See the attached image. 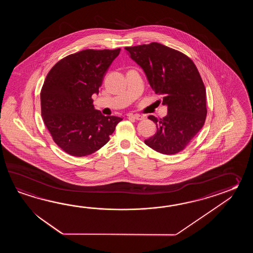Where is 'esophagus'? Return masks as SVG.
<instances>
[{"label":"esophagus","mask_w":253,"mask_h":253,"mask_svg":"<svg viewBox=\"0 0 253 253\" xmlns=\"http://www.w3.org/2000/svg\"><path fill=\"white\" fill-rule=\"evenodd\" d=\"M127 118L128 119H135V120H143V119H145V118L143 116H141V115H133V114H128Z\"/></svg>","instance_id":"34e87169"}]
</instances>
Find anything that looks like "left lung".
I'll use <instances>...</instances> for the list:
<instances>
[{"label":"left lung","instance_id":"left-lung-1","mask_svg":"<svg viewBox=\"0 0 253 253\" xmlns=\"http://www.w3.org/2000/svg\"><path fill=\"white\" fill-rule=\"evenodd\" d=\"M130 58L143 69L158 100L167 106L163 119L149 116L156 134L145 144L164 155L183 150L205 125L206 90L194 61L173 48L152 42L126 47Z\"/></svg>","mask_w":253,"mask_h":253}]
</instances>
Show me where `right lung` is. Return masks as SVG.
<instances>
[{"label": "right lung", "instance_id": "obj_1", "mask_svg": "<svg viewBox=\"0 0 253 253\" xmlns=\"http://www.w3.org/2000/svg\"><path fill=\"white\" fill-rule=\"evenodd\" d=\"M120 48L84 49L60 59L49 70L41 91L44 124L54 142L70 156L100 149L122 120L94 108L103 79Z\"/></svg>", "mask_w": 253, "mask_h": 253}]
</instances>
